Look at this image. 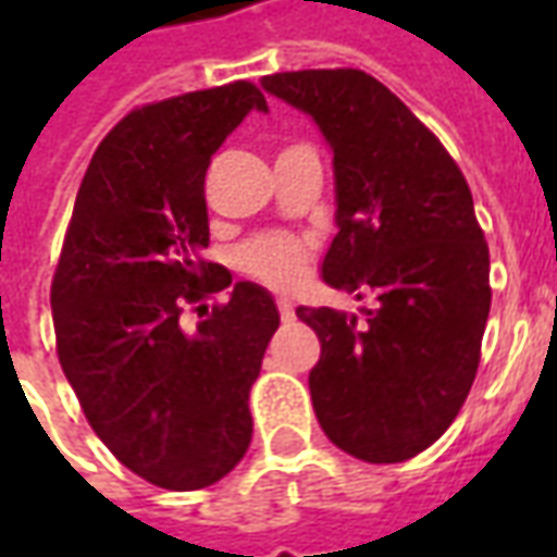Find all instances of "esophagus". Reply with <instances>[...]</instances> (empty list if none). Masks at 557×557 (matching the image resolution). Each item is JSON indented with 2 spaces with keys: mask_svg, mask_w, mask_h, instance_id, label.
<instances>
[{
  "mask_svg": "<svg viewBox=\"0 0 557 557\" xmlns=\"http://www.w3.org/2000/svg\"><path fill=\"white\" fill-rule=\"evenodd\" d=\"M277 310L283 322H292V319H295V307H292V301H286V298H280Z\"/></svg>",
  "mask_w": 557,
  "mask_h": 557,
  "instance_id": "34e87169",
  "label": "esophagus"
}]
</instances>
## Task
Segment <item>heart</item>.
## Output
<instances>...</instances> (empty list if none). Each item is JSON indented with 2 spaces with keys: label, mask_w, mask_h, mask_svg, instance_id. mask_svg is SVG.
<instances>
[{
  "label": "heart",
  "mask_w": 557,
  "mask_h": 557,
  "mask_svg": "<svg viewBox=\"0 0 557 557\" xmlns=\"http://www.w3.org/2000/svg\"><path fill=\"white\" fill-rule=\"evenodd\" d=\"M307 259H310L307 242L289 232L262 235L247 244L238 256L244 271L271 289H292L295 283H301Z\"/></svg>",
  "instance_id": "obj_1"
}]
</instances>
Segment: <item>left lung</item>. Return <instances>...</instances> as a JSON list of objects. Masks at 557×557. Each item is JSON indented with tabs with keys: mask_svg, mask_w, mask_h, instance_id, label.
Segmentation results:
<instances>
[{
	"mask_svg": "<svg viewBox=\"0 0 557 557\" xmlns=\"http://www.w3.org/2000/svg\"><path fill=\"white\" fill-rule=\"evenodd\" d=\"M262 89L310 115L334 151L337 235L322 280L375 295L361 313L295 310L322 343L310 370L315 418L363 462L411 459L462 409L490 319V247L466 175L363 71H286Z\"/></svg>",
	"mask_w": 557,
	"mask_h": 557,
	"instance_id": "left-lung-1",
	"label": "left lung"
}]
</instances>
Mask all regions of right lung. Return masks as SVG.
I'll return each instance as SVG.
<instances>
[{
  "mask_svg": "<svg viewBox=\"0 0 557 557\" xmlns=\"http://www.w3.org/2000/svg\"><path fill=\"white\" fill-rule=\"evenodd\" d=\"M250 110L253 83L187 91L127 113L79 184L53 274L55 351L83 414L113 456L154 486L202 490L242 462L250 387L280 325L271 292L206 262V172ZM232 288L231 301L187 302Z\"/></svg>",
  "mask_w": 557,
  "mask_h": 557,
  "instance_id": "right-lung-1",
  "label": "right lung"
}]
</instances>
